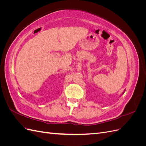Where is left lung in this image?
Instances as JSON below:
<instances>
[{"label":"left lung","instance_id":"obj_1","mask_svg":"<svg viewBox=\"0 0 146 146\" xmlns=\"http://www.w3.org/2000/svg\"><path fill=\"white\" fill-rule=\"evenodd\" d=\"M125 90H124V91H123V92H122V94H123V93H124V92H125Z\"/></svg>","mask_w":146,"mask_h":146}]
</instances>
